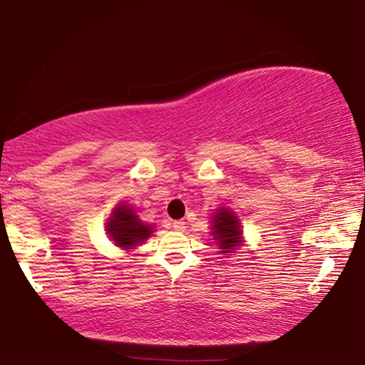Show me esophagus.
Segmentation results:
<instances>
[{
	"instance_id": "obj_1",
	"label": "esophagus",
	"mask_w": 365,
	"mask_h": 365,
	"mask_svg": "<svg viewBox=\"0 0 365 365\" xmlns=\"http://www.w3.org/2000/svg\"><path fill=\"white\" fill-rule=\"evenodd\" d=\"M172 226H173V230H175V231H183L185 227H187V226H185V221H182V220L173 221Z\"/></svg>"
}]
</instances>
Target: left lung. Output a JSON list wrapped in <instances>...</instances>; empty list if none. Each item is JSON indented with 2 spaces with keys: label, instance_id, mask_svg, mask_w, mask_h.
Wrapping results in <instances>:
<instances>
[{
  "label": "left lung",
  "instance_id": "obj_1",
  "mask_svg": "<svg viewBox=\"0 0 365 365\" xmlns=\"http://www.w3.org/2000/svg\"><path fill=\"white\" fill-rule=\"evenodd\" d=\"M213 227H211V235L216 244L221 249V254H231L237 246L242 242V231L241 222L237 216L227 208H220L213 215Z\"/></svg>",
  "mask_w": 365,
  "mask_h": 365
}]
</instances>
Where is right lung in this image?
<instances>
[{"label":"right lung","mask_w":365,"mask_h":365,"mask_svg":"<svg viewBox=\"0 0 365 365\" xmlns=\"http://www.w3.org/2000/svg\"><path fill=\"white\" fill-rule=\"evenodd\" d=\"M150 225H144L129 205H118L106 222V231L118 247L134 249L152 235Z\"/></svg>","instance_id":"add662e5"}]
</instances>
